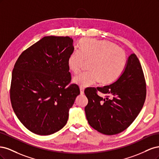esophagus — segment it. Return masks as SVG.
<instances>
[{
    "mask_svg": "<svg viewBox=\"0 0 159 159\" xmlns=\"http://www.w3.org/2000/svg\"><path fill=\"white\" fill-rule=\"evenodd\" d=\"M80 93L81 94L84 93V88L83 87H80Z\"/></svg>",
    "mask_w": 159,
    "mask_h": 159,
    "instance_id": "34e87169",
    "label": "esophagus"
}]
</instances>
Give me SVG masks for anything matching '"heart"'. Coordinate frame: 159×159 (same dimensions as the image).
<instances>
[{
  "instance_id": "1",
  "label": "heart",
  "mask_w": 159,
  "mask_h": 159,
  "mask_svg": "<svg viewBox=\"0 0 159 159\" xmlns=\"http://www.w3.org/2000/svg\"><path fill=\"white\" fill-rule=\"evenodd\" d=\"M85 61H91V71L82 72L74 78V81L81 87L92 85L101 80L109 84L121 75L127 61L125 51L107 40L85 38L80 42V49L70 54L68 64L70 69L78 74L84 68Z\"/></svg>"
}]
</instances>
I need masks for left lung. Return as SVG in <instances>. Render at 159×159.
<instances>
[{
  "instance_id": "obj_1",
  "label": "left lung",
  "mask_w": 159,
  "mask_h": 159,
  "mask_svg": "<svg viewBox=\"0 0 159 159\" xmlns=\"http://www.w3.org/2000/svg\"><path fill=\"white\" fill-rule=\"evenodd\" d=\"M146 88L140 61L132 54L123 74L115 83L85 89L88 99L85 112L90 126L107 135L125 131L142 109L146 99ZM98 91L105 94V97L99 96Z\"/></svg>"
}]
</instances>
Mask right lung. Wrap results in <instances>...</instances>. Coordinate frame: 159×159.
I'll return each instance as SVG.
<instances>
[{"instance_id": "obj_1", "label": "right lung", "mask_w": 159, "mask_h": 159, "mask_svg": "<svg viewBox=\"0 0 159 159\" xmlns=\"http://www.w3.org/2000/svg\"><path fill=\"white\" fill-rule=\"evenodd\" d=\"M73 42L68 36H45L24 51L14 64L11 105L34 133L49 135L63 128L80 93L79 86L71 84L68 64Z\"/></svg>"}]
</instances>
